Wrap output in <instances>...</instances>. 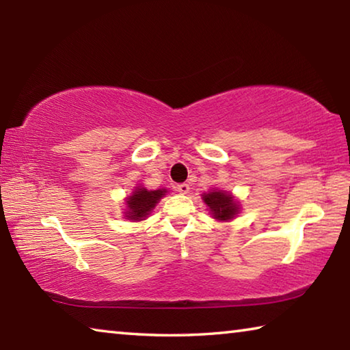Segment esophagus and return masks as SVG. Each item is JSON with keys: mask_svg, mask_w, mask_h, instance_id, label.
Here are the masks:
<instances>
[{"mask_svg": "<svg viewBox=\"0 0 350 350\" xmlns=\"http://www.w3.org/2000/svg\"><path fill=\"white\" fill-rule=\"evenodd\" d=\"M176 188H177V191H179L180 194H187L189 191L188 183H179V185H177Z\"/></svg>", "mask_w": 350, "mask_h": 350, "instance_id": "esophagus-1", "label": "esophagus"}]
</instances>
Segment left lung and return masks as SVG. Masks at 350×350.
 Returning <instances> with one entry per match:
<instances>
[{
	"label": "left lung",
	"instance_id": "1",
	"mask_svg": "<svg viewBox=\"0 0 350 350\" xmlns=\"http://www.w3.org/2000/svg\"><path fill=\"white\" fill-rule=\"evenodd\" d=\"M204 202L210 206L211 215L219 221H228L238 213V204L227 193L210 191L208 194H204Z\"/></svg>",
	"mask_w": 350,
	"mask_h": 350
}]
</instances>
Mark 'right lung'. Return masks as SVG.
<instances>
[{"mask_svg": "<svg viewBox=\"0 0 350 350\" xmlns=\"http://www.w3.org/2000/svg\"><path fill=\"white\" fill-rule=\"evenodd\" d=\"M165 193H167V189H154V191H148L146 188H135L133 196H129L126 200V217L133 219V221H142V219L150 215L151 210L156 206L157 200L161 199Z\"/></svg>", "mask_w": 350, "mask_h": 350, "instance_id": "add662e5", "label": "right lung"}]
</instances>
